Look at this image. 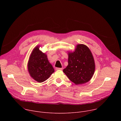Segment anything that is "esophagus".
I'll return each mask as SVG.
<instances>
[{
	"mask_svg": "<svg viewBox=\"0 0 121 121\" xmlns=\"http://www.w3.org/2000/svg\"><path fill=\"white\" fill-rule=\"evenodd\" d=\"M56 70H62V69H63V68H58V67H56Z\"/></svg>",
	"mask_w": 121,
	"mask_h": 121,
	"instance_id": "obj_1",
	"label": "esophagus"
}]
</instances>
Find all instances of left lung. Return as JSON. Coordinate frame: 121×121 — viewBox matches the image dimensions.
I'll list each match as a JSON object with an SVG mask.
<instances>
[{"label":"left lung","instance_id":"8db88e82","mask_svg":"<svg viewBox=\"0 0 121 121\" xmlns=\"http://www.w3.org/2000/svg\"><path fill=\"white\" fill-rule=\"evenodd\" d=\"M68 63L63 72L75 84L85 83L92 77L95 65L91 51L87 46L78 44L75 52L68 54Z\"/></svg>","mask_w":121,"mask_h":121}]
</instances>
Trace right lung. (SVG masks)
<instances>
[{"instance_id": "obj_1", "label": "right lung", "mask_w": 121, "mask_h": 121, "mask_svg": "<svg viewBox=\"0 0 121 121\" xmlns=\"http://www.w3.org/2000/svg\"><path fill=\"white\" fill-rule=\"evenodd\" d=\"M28 69L31 77L39 83L47 80L55 71L47 56L39 50V46L34 48L32 52L28 64Z\"/></svg>"}]
</instances>
